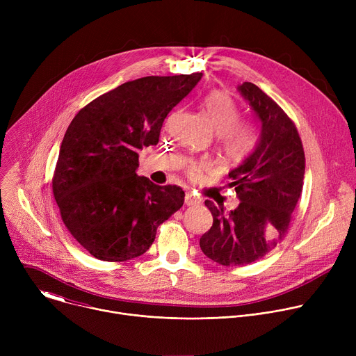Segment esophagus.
Here are the masks:
<instances>
[{
    "mask_svg": "<svg viewBox=\"0 0 356 356\" xmlns=\"http://www.w3.org/2000/svg\"><path fill=\"white\" fill-rule=\"evenodd\" d=\"M200 202H201V200L197 198L194 194L186 193V195H184V204L186 206H197V204H200Z\"/></svg>",
    "mask_w": 356,
    "mask_h": 356,
    "instance_id": "1",
    "label": "esophagus"
}]
</instances>
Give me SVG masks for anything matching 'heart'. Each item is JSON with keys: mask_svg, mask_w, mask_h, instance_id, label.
Masks as SVG:
<instances>
[{"mask_svg": "<svg viewBox=\"0 0 356 356\" xmlns=\"http://www.w3.org/2000/svg\"><path fill=\"white\" fill-rule=\"evenodd\" d=\"M204 108L213 128L220 134L221 149L231 161L243 159L257 143V129L252 124L239 121L241 113L235 101L222 91H211L202 98ZM207 163L191 162L188 166L190 177L195 179L207 170Z\"/></svg>", "mask_w": 356, "mask_h": 356, "instance_id": "obj_1", "label": "heart"}]
</instances>
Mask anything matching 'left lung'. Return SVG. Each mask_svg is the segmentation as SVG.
<instances>
[{"instance_id": "left-lung-1", "label": "left lung", "mask_w": 356, "mask_h": 356, "mask_svg": "<svg viewBox=\"0 0 356 356\" xmlns=\"http://www.w3.org/2000/svg\"><path fill=\"white\" fill-rule=\"evenodd\" d=\"M238 91L261 124L250 154L228 173L239 204L225 210L206 200L213 227L200 238L204 255L222 266L262 259L284 236L302 190L306 158L301 139L287 114L253 83Z\"/></svg>"}]
</instances>
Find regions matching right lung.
<instances>
[{
	"mask_svg": "<svg viewBox=\"0 0 356 356\" xmlns=\"http://www.w3.org/2000/svg\"><path fill=\"white\" fill-rule=\"evenodd\" d=\"M202 73L147 76L97 97L70 122L54 194L74 239L99 261L140 257L184 202L179 186L138 176V152L156 145L168 114Z\"/></svg>",
	"mask_w": 356,
	"mask_h": 356,
	"instance_id": "obj_1",
	"label": "right lung"
}]
</instances>
